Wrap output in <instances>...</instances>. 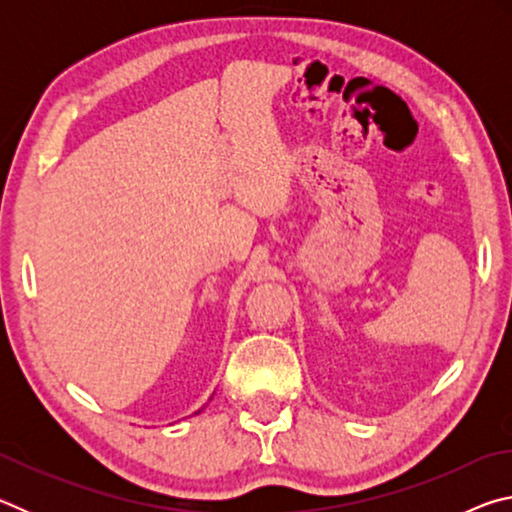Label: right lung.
Wrapping results in <instances>:
<instances>
[{"mask_svg":"<svg viewBox=\"0 0 512 512\" xmlns=\"http://www.w3.org/2000/svg\"><path fill=\"white\" fill-rule=\"evenodd\" d=\"M198 413H201V411H198Z\"/></svg>","mask_w":512,"mask_h":512,"instance_id":"obj_1","label":"right lung"}]
</instances>
